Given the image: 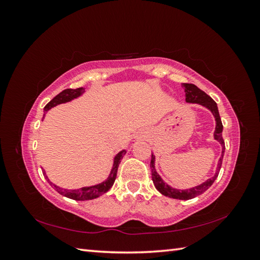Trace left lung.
<instances>
[{"label": "left lung", "instance_id": "obj_1", "mask_svg": "<svg viewBox=\"0 0 260 260\" xmlns=\"http://www.w3.org/2000/svg\"><path fill=\"white\" fill-rule=\"evenodd\" d=\"M182 86L184 88L185 92V102L186 103H196L200 104L204 107H206L207 109L211 112V114L214 115L215 120H216V128L214 132V139L220 143L222 147V152L221 156H220L217 168H216V174L214 177L209 178L206 180L205 182H203L200 185H196L191 188H186V190H180V188L172 187L169 184H167L165 181L161 179V177L158 175V172L156 171L155 168V155L152 153V159H151V170H152V180L155 187L157 188V191L160 192L162 195L168 196L170 199H176V200H191L196 198V196L201 195L202 193L205 192L208 187L211 186V184L215 182V180L217 179L220 168H221L222 165V159H223V154H224V141L222 139V129L223 125L221 122V119H220V115L218 111V106L216 102L212 100L209 95L199 89L198 86L192 83H182Z\"/></svg>", "mask_w": 260, "mask_h": 260}]
</instances>
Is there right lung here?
Wrapping results in <instances>:
<instances>
[{
    "mask_svg": "<svg viewBox=\"0 0 260 260\" xmlns=\"http://www.w3.org/2000/svg\"><path fill=\"white\" fill-rule=\"evenodd\" d=\"M84 92H85L84 88L66 89L64 91H61L59 94H57L56 96H55L52 101H50L49 103L45 105L44 114L48 111H50L51 108L56 106V105H59V104H62V103H67V102H70V101H73L75 99H78L79 96H81ZM125 153H127V151H125V149H122L121 152H119L115 156L111 174H109L108 178L105 181H103V182H101L99 184H95V185L83 186V187H80V188H77V190H67V188L59 187L58 185L51 182L50 179L48 178V176H46L45 170L43 168H42L43 169L42 172H43V176L46 179H48L51 186L54 187V190L57 191L62 196H65V198H68V199L75 200V201H89V200L96 199V198H99V196L103 195L104 193H106L109 190V188L113 186L115 180H116V177H117L118 167H119V164H120L122 157L124 156Z\"/></svg>",
    "mask_w": 260,
    "mask_h": 260,
    "instance_id": "right-lung-1",
    "label": "right lung"
}]
</instances>
